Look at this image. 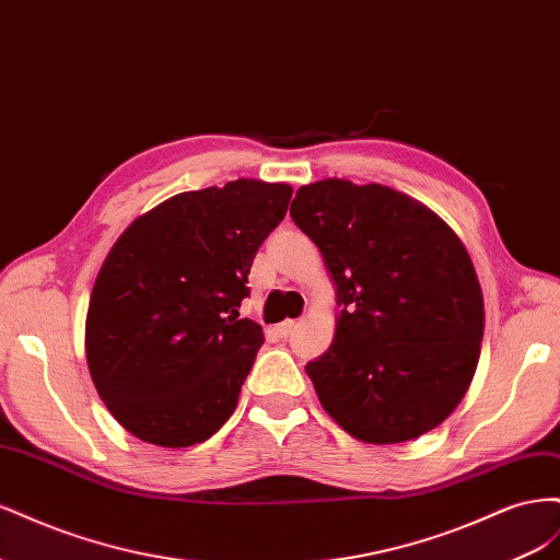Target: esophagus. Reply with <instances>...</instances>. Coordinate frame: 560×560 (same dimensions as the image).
<instances>
[{
	"label": "esophagus",
	"instance_id": "esophagus-1",
	"mask_svg": "<svg viewBox=\"0 0 560 560\" xmlns=\"http://www.w3.org/2000/svg\"><path fill=\"white\" fill-rule=\"evenodd\" d=\"M294 327H296V322H294V319H284L282 325H278V327H276V334H278L280 338H287V336H290V334L294 331Z\"/></svg>",
	"mask_w": 560,
	"mask_h": 560
}]
</instances>
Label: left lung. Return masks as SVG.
<instances>
[{"label": "left lung", "mask_w": 560, "mask_h": 560, "mask_svg": "<svg viewBox=\"0 0 560 560\" xmlns=\"http://www.w3.org/2000/svg\"><path fill=\"white\" fill-rule=\"evenodd\" d=\"M294 224L319 247L341 308L331 348L306 364L325 411L369 444L409 442L465 397L483 296L460 238L389 186H301Z\"/></svg>", "instance_id": "1"}]
</instances>
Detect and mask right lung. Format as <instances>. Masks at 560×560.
Wrapping results in <instances>:
<instances>
[{"instance_id": "obj_1", "label": "right lung", "mask_w": 560, "mask_h": 560, "mask_svg": "<svg viewBox=\"0 0 560 560\" xmlns=\"http://www.w3.org/2000/svg\"><path fill=\"white\" fill-rule=\"evenodd\" d=\"M292 186L235 179L173 196L135 219L100 268L86 358L109 413L142 442L184 448L235 411L264 343L241 319L254 254Z\"/></svg>"}]
</instances>
